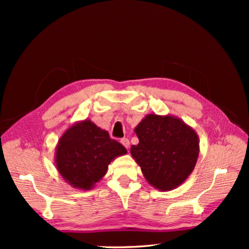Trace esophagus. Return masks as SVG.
I'll return each instance as SVG.
<instances>
[{"label":"esophagus","instance_id":"esophagus-1","mask_svg":"<svg viewBox=\"0 0 249 249\" xmlns=\"http://www.w3.org/2000/svg\"><path fill=\"white\" fill-rule=\"evenodd\" d=\"M120 143H122V144L126 148V149H129V147H130V140L127 139V138H123L122 140H120Z\"/></svg>","mask_w":249,"mask_h":249}]
</instances>
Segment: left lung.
<instances>
[{
	"mask_svg": "<svg viewBox=\"0 0 249 249\" xmlns=\"http://www.w3.org/2000/svg\"><path fill=\"white\" fill-rule=\"evenodd\" d=\"M134 132L139 143L131 146V155L147 183L160 191L182 185L199 155L198 135L193 127L177 116L150 113Z\"/></svg>",
	"mask_w": 249,
	"mask_h": 249,
	"instance_id": "left-lung-1",
	"label": "left lung"
}]
</instances>
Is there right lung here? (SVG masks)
I'll list each match as a JSON object with an SVG mask.
<instances>
[{
	"label": "right lung",
	"mask_w": 249,
	"mask_h": 249,
	"mask_svg": "<svg viewBox=\"0 0 249 249\" xmlns=\"http://www.w3.org/2000/svg\"><path fill=\"white\" fill-rule=\"evenodd\" d=\"M125 154L123 144L86 118L71 124L59 138L55 165L66 183L87 191L106 175L113 160Z\"/></svg>",
	"instance_id": "1"
}]
</instances>
